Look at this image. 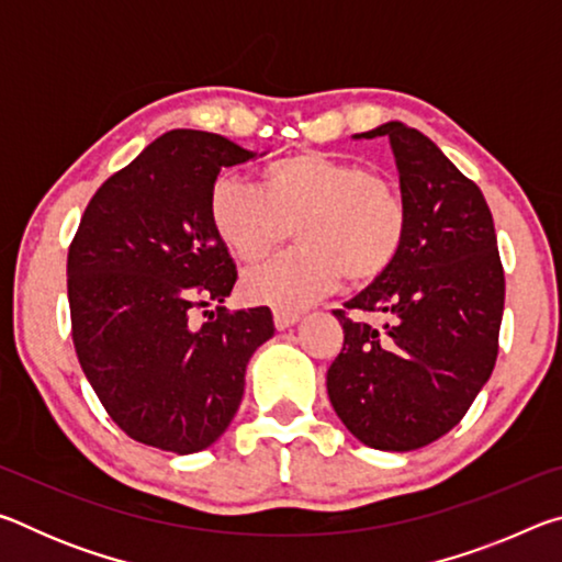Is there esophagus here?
Returning <instances> with one entry per match:
<instances>
[{
    "instance_id": "1",
    "label": "esophagus",
    "mask_w": 562,
    "mask_h": 562,
    "mask_svg": "<svg viewBox=\"0 0 562 562\" xmlns=\"http://www.w3.org/2000/svg\"><path fill=\"white\" fill-rule=\"evenodd\" d=\"M272 315H274V327H278V329H288L292 325H297L300 317H302L297 310H284V307H278L272 312Z\"/></svg>"
}]
</instances>
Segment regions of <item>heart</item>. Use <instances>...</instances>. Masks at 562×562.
Segmentation results:
<instances>
[{
	"label": "heart",
	"instance_id": "b5f03b06",
	"mask_svg": "<svg viewBox=\"0 0 562 562\" xmlns=\"http://www.w3.org/2000/svg\"><path fill=\"white\" fill-rule=\"evenodd\" d=\"M213 231L235 258L260 262L297 224L302 247L245 272L250 300L302 307L337 288L369 284L392 270L408 235V207L392 180L322 150L274 160L260 188L225 173L207 195Z\"/></svg>",
	"mask_w": 562,
	"mask_h": 562
}]
</instances>
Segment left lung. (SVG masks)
Wrapping results in <instances>:
<instances>
[{"instance_id": "obj_1", "label": "left lung", "mask_w": 562, "mask_h": 562, "mask_svg": "<svg viewBox=\"0 0 562 562\" xmlns=\"http://www.w3.org/2000/svg\"><path fill=\"white\" fill-rule=\"evenodd\" d=\"M376 136L394 150L408 235L392 270L335 310L345 345L327 392L361 443L414 451L449 434L488 382L506 278L481 188L422 131L389 121L355 138Z\"/></svg>"}]
</instances>
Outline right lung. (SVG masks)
Wrapping results in <instances>:
<instances>
[{
    "label": "right lung",
    "mask_w": 562,
    "mask_h": 562,
    "mask_svg": "<svg viewBox=\"0 0 562 562\" xmlns=\"http://www.w3.org/2000/svg\"><path fill=\"white\" fill-rule=\"evenodd\" d=\"M258 158L207 131L176 128L93 193L76 231L66 288L76 357L133 441L195 453L221 439L245 367L274 335L268 307H215L237 280L207 195L223 168Z\"/></svg>",
    "instance_id": "add662e5"
}]
</instances>
